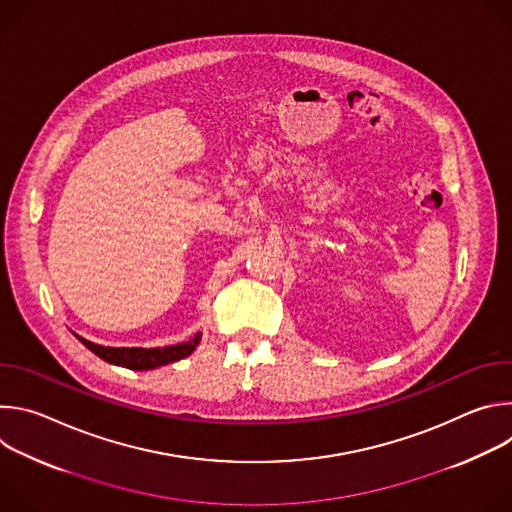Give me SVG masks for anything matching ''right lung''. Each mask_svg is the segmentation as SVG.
<instances>
[{
    "label": "right lung",
    "instance_id": "obj_1",
    "mask_svg": "<svg viewBox=\"0 0 512 512\" xmlns=\"http://www.w3.org/2000/svg\"><path fill=\"white\" fill-rule=\"evenodd\" d=\"M77 338L99 358H103L111 364H117V367L131 369V371H150V369L162 367V364L180 360V358L192 354L200 342V334H196L188 342L162 346V348H113V346H101V344L89 342L81 336H77Z\"/></svg>",
    "mask_w": 512,
    "mask_h": 512
}]
</instances>
